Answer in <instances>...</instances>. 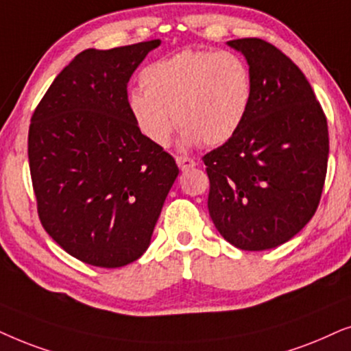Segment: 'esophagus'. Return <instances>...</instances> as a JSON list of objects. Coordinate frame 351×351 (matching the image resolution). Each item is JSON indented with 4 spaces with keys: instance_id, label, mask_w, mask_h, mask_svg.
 I'll return each mask as SVG.
<instances>
[{
    "instance_id": "obj_1",
    "label": "esophagus",
    "mask_w": 351,
    "mask_h": 351,
    "mask_svg": "<svg viewBox=\"0 0 351 351\" xmlns=\"http://www.w3.org/2000/svg\"><path fill=\"white\" fill-rule=\"evenodd\" d=\"M176 163H178L181 171H188L195 167V162L189 157H176Z\"/></svg>"
}]
</instances>
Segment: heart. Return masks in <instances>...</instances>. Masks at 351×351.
<instances>
[{
    "instance_id": "obj_1",
    "label": "heart",
    "mask_w": 351,
    "mask_h": 351,
    "mask_svg": "<svg viewBox=\"0 0 351 351\" xmlns=\"http://www.w3.org/2000/svg\"><path fill=\"white\" fill-rule=\"evenodd\" d=\"M143 90L130 91V115L147 141L168 147L176 123L184 146H218L239 132L254 83L245 60L230 51L183 49L146 65Z\"/></svg>"
}]
</instances>
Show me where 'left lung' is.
I'll return each instance as SVG.
<instances>
[{"mask_svg": "<svg viewBox=\"0 0 351 351\" xmlns=\"http://www.w3.org/2000/svg\"><path fill=\"white\" fill-rule=\"evenodd\" d=\"M249 64L254 96L234 136L204 156L208 213L237 249L268 250L315 215L329 156L328 120L302 70L260 38L228 41Z\"/></svg>", "mask_w": 351, "mask_h": 351, "instance_id": "8db88e82", "label": "left lung"}]
</instances>
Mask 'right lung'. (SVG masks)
I'll return each mask as SVG.
<instances>
[{
    "label": "right lung",
    "instance_id": "obj_1",
    "mask_svg": "<svg viewBox=\"0 0 351 351\" xmlns=\"http://www.w3.org/2000/svg\"><path fill=\"white\" fill-rule=\"evenodd\" d=\"M160 40L85 49L32 117L29 162L46 232L83 263L120 268L151 244L178 167L139 133L127 86Z\"/></svg>",
    "mask_w": 351,
    "mask_h": 351
}]
</instances>
